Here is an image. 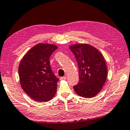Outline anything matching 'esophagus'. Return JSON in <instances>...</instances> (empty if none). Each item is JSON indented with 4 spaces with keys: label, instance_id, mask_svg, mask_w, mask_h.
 <instances>
[{
    "label": "esophagus",
    "instance_id": "esophagus-1",
    "mask_svg": "<svg viewBox=\"0 0 130 130\" xmlns=\"http://www.w3.org/2000/svg\"><path fill=\"white\" fill-rule=\"evenodd\" d=\"M60 79L61 80H65L67 79V77H62L60 78Z\"/></svg>",
    "mask_w": 130,
    "mask_h": 130
}]
</instances>
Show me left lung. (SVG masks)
Listing matches in <instances>:
<instances>
[{"label":"left lung","mask_w":130,"mask_h":130,"mask_svg":"<svg viewBox=\"0 0 130 130\" xmlns=\"http://www.w3.org/2000/svg\"><path fill=\"white\" fill-rule=\"evenodd\" d=\"M69 48L75 56L79 69V82L73 88L84 98H93L102 89L107 77V68L102 54L88 44H75Z\"/></svg>","instance_id":"obj_1"}]
</instances>
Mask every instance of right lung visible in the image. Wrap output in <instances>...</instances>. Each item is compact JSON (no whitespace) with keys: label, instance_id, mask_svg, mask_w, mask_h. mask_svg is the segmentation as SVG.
<instances>
[{"label":"right lung","instance_id":"right-lung-1","mask_svg":"<svg viewBox=\"0 0 130 130\" xmlns=\"http://www.w3.org/2000/svg\"><path fill=\"white\" fill-rule=\"evenodd\" d=\"M58 48L54 44L39 43L23 56L19 67L22 89L37 102H48L55 95L58 78L51 69L50 57Z\"/></svg>","mask_w":130,"mask_h":130}]
</instances>
